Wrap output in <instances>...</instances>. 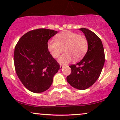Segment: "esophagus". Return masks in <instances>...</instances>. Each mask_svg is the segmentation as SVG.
<instances>
[{"label": "esophagus", "mask_w": 120, "mask_h": 120, "mask_svg": "<svg viewBox=\"0 0 120 120\" xmlns=\"http://www.w3.org/2000/svg\"><path fill=\"white\" fill-rule=\"evenodd\" d=\"M64 67H65L64 66H60V69H63V68H64Z\"/></svg>", "instance_id": "34e87169"}]
</instances>
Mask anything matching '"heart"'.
Returning a JSON list of instances; mask_svg holds the SVG:
<instances>
[{"label": "heart", "instance_id": "b5f03b06", "mask_svg": "<svg viewBox=\"0 0 120 120\" xmlns=\"http://www.w3.org/2000/svg\"><path fill=\"white\" fill-rule=\"evenodd\" d=\"M48 51L53 58H59L60 64H66L73 60H79L85 56L88 48V40L85 35H79L71 31H64L56 35V40L51 39L47 44Z\"/></svg>", "mask_w": 120, "mask_h": 120}]
</instances>
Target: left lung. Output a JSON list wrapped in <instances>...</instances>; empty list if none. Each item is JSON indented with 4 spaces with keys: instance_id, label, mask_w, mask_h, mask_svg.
Masks as SVG:
<instances>
[{
    "instance_id": "1",
    "label": "left lung",
    "mask_w": 120,
    "mask_h": 120,
    "mask_svg": "<svg viewBox=\"0 0 120 120\" xmlns=\"http://www.w3.org/2000/svg\"><path fill=\"white\" fill-rule=\"evenodd\" d=\"M79 30L88 40V51L80 62L69 66L71 73L67 77V81L74 88L83 90L91 87L99 78L105 56L101 40L95 33L86 28Z\"/></svg>"
}]
</instances>
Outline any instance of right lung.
<instances>
[{"label":"right lung","instance_id":"1","mask_svg":"<svg viewBox=\"0 0 120 120\" xmlns=\"http://www.w3.org/2000/svg\"><path fill=\"white\" fill-rule=\"evenodd\" d=\"M57 32L40 28L26 33L19 39L14 53L16 73L26 89L41 93L51 87L60 64L48 51V40Z\"/></svg>","mask_w":120,"mask_h":120}]
</instances>
